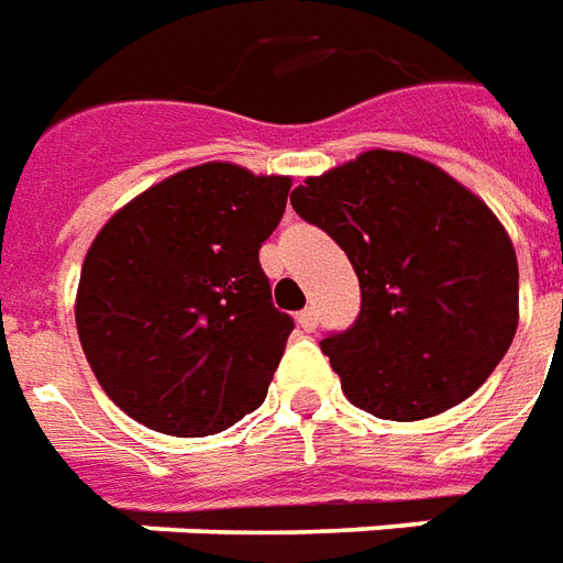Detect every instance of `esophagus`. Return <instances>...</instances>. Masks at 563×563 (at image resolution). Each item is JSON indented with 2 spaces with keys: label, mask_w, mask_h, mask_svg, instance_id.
<instances>
[{
  "label": "esophagus",
  "mask_w": 563,
  "mask_h": 563,
  "mask_svg": "<svg viewBox=\"0 0 563 563\" xmlns=\"http://www.w3.org/2000/svg\"><path fill=\"white\" fill-rule=\"evenodd\" d=\"M297 324H300L306 333H312L314 327H318V314H314V309H302V312L297 314Z\"/></svg>",
  "instance_id": "esophagus-1"
}]
</instances>
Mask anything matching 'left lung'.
I'll return each instance as SVG.
<instances>
[{
	"mask_svg": "<svg viewBox=\"0 0 563 563\" xmlns=\"http://www.w3.org/2000/svg\"><path fill=\"white\" fill-rule=\"evenodd\" d=\"M290 206L345 251L361 282L354 327L321 342L357 409L421 421L492 376L516 336L518 261L470 187L376 147L309 175Z\"/></svg>",
	"mask_w": 563,
	"mask_h": 563,
	"instance_id": "left-lung-1",
	"label": "left lung"
}]
</instances>
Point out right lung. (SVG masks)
<instances>
[{"label":"right lung","mask_w":563,"mask_h":563,"mask_svg":"<svg viewBox=\"0 0 563 563\" xmlns=\"http://www.w3.org/2000/svg\"><path fill=\"white\" fill-rule=\"evenodd\" d=\"M288 190V175L190 166L114 211L87 249L78 339L139 424L209 437L263 402L294 321L273 306L257 254Z\"/></svg>","instance_id":"add662e5"}]
</instances>
